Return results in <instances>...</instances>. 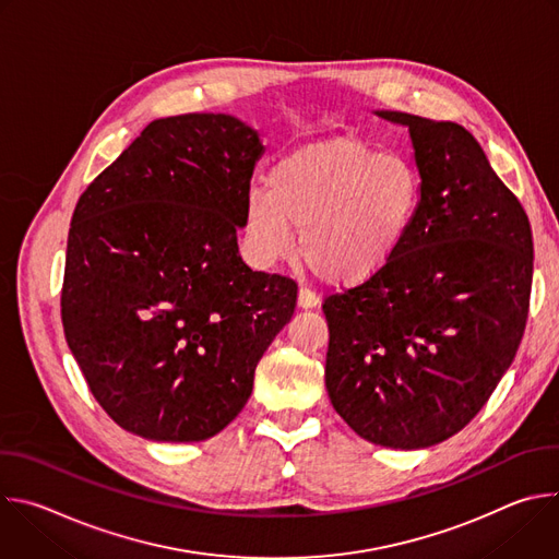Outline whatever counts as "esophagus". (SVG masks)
<instances>
[{
  "mask_svg": "<svg viewBox=\"0 0 559 559\" xmlns=\"http://www.w3.org/2000/svg\"><path fill=\"white\" fill-rule=\"evenodd\" d=\"M318 305V296L309 289H300L298 292V307L300 309H313Z\"/></svg>",
  "mask_w": 559,
  "mask_h": 559,
  "instance_id": "1",
  "label": "esophagus"
}]
</instances>
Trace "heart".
<instances>
[{"mask_svg":"<svg viewBox=\"0 0 559 559\" xmlns=\"http://www.w3.org/2000/svg\"><path fill=\"white\" fill-rule=\"evenodd\" d=\"M423 201L416 168L401 156L336 136L285 156L252 190L246 236L261 267L292 261L296 234L309 270L336 287L382 274L403 252Z\"/></svg>","mask_w":559,"mask_h":559,"instance_id":"heart-1","label":"heart"}]
</instances>
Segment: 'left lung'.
Returning <instances> with one entry per match:
<instances>
[{
	"instance_id": "obj_1",
	"label": "left lung",
	"mask_w": 559,
	"mask_h": 559,
	"mask_svg": "<svg viewBox=\"0 0 559 559\" xmlns=\"http://www.w3.org/2000/svg\"><path fill=\"white\" fill-rule=\"evenodd\" d=\"M376 115L409 130L423 201L395 261L325 298V384L360 438L412 451L464 429L511 367L528 316L533 234L468 130Z\"/></svg>"
}]
</instances>
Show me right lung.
I'll use <instances>...</instances> for the list:
<instances>
[{
    "label": "right lung",
    "mask_w": 559,
    "mask_h": 559,
    "mask_svg": "<svg viewBox=\"0 0 559 559\" xmlns=\"http://www.w3.org/2000/svg\"><path fill=\"white\" fill-rule=\"evenodd\" d=\"M263 152L231 115L154 119L76 201L63 332L97 403L134 436H216L289 323L296 283L238 254Z\"/></svg>",
    "instance_id": "1"
}]
</instances>
